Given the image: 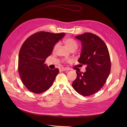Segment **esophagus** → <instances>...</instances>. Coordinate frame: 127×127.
Here are the masks:
<instances>
[{"label": "esophagus", "instance_id": "esophagus-1", "mask_svg": "<svg viewBox=\"0 0 127 127\" xmlns=\"http://www.w3.org/2000/svg\"><path fill=\"white\" fill-rule=\"evenodd\" d=\"M59 70H60V71H66V70H68V69L66 68L61 67V68H60L59 69Z\"/></svg>", "mask_w": 127, "mask_h": 127}]
</instances>
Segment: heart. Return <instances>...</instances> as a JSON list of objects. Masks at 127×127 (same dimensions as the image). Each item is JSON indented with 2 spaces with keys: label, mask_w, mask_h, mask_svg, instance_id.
Returning <instances> with one entry per match:
<instances>
[{
  "label": "heart",
  "mask_w": 127,
  "mask_h": 127,
  "mask_svg": "<svg viewBox=\"0 0 127 127\" xmlns=\"http://www.w3.org/2000/svg\"><path fill=\"white\" fill-rule=\"evenodd\" d=\"M63 42L65 46L67 47V48L70 50H76L78 48V44L76 42L75 40L72 39L71 38H66L63 40ZM59 44L57 43L53 47V51H55L57 48L58 47ZM66 62H69V60H66Z\"/></svg>",
  "instance_id": "1"
}]
</instances>
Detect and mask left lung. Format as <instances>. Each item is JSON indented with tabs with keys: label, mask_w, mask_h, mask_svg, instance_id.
Returning <instances> with one entry per match:
<instances>
[{
	"label": "left lung",
	"mask_w": 127,
	"mask_h": 127,
	"mask_svg": "<svg viewBox=\"0 0 127 127\" xmlns=\"http://www.w3.org/2000/svg\"><path fill=\"white\" fill-rule=\"evenodd\" d=\"M82 43V51L78 62L85 65V72H77L72 82L74 89L79 94L88 96L98 92L106 82L111 71V59L105 43L97 35L85 33L76 36Z\"/></svg>",
	"instance_id": "left-lung-1"
}]
</instances>
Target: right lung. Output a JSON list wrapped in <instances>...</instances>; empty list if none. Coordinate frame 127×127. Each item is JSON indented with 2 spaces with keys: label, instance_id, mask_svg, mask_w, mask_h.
I'll return each mask as SVG.
<instances>
[{
  "label": "right lung",
  "instance_id": "right-lung-1",
  "mask_svg": "<svg viewBox=\"0 0 127 127\" xmlns=\"http://www.w3.org/2000/svg\"><path fill=\"white\" fill-rule=\"evenodd\" d=\"M65 34L39 31L27 38L22 45L18 55V70L23 83L30 92L41 94L52 85L59 69H50L44 63L55 45Z\"/></svg>",
  "mask_w": 127,
  "mask_h": 127
}]
</instances>
